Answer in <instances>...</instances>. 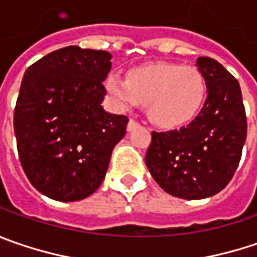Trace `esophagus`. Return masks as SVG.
<instances>
[{"label":"esophagus","instance_id":"34e87169","mask_svg":"<svg viewBox=\"0 0 257 257\" xmlns=\"http://www.w3.org/2000/svg\"><path fill=\"white\" fill-rule=\"evenodd\" d=\"M137 126H140V123H138L137 120H134V119H129L128 126H126V129H128L129 132H131V131H134Z\"/></svg>","mask_w":257,"mask_h":257}]
</instances>
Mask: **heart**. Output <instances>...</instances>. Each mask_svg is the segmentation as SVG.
Instances as JSON below:
<instances>
[{
    "label": "heart",
    "instance_id": "1",
    "mask_svg": "<svg viewBox=\"0 0 257 257\" xmlns=\"http://www.w3.org/2000/svg\"><path fill=\"white\" fill-rule=\"evenodd\" d=\"M105 90L119 112L148 106L150 119L162 129L188 125L201 112L207 97V80L197 67L178 63H151L134 67L126 80L110 73Z\"/></svg>",
    "mask_w": 257,
    "mask_h": 257
}]
</instances>
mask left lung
<instances>
[{"label": "left lung", "mask_w": 257, "mask_h": 257, "mask_svg": "<svg viewBox=\"0 0 257 257\" xmlns=\"http://www.w3.org/2000/svg\"><path fill=\"white\" fill-rule=\"evenodd\" d=\"M197 67L207 80V99L191 123L152 132L145 164L168 194L200 200L217 194L234 175L246 141L247 122L239 82L210 57Z\"/></svg>", "instance_id": "8db88e82"}]
</instances>
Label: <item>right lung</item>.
Instances as JSON below:
<instances>
[{
    "mask_svg": "<svg viewBox=\"0 0 257 257\" xmlns=\"http://www.w3.org/2000/svg\"><path fill=\"white\" fill-rule=\"evenodd\" d=\"M112 54L77 46L31 64L14 110L23 170L41 194L79 201L102 184L128 117L106 112L103 82Z\"/></svg>",
    "mask_w": 257,
    "mask_h": 257,
    "instance_id": "right-lung-1",
    "label": "right lung"
}]
</instances>
